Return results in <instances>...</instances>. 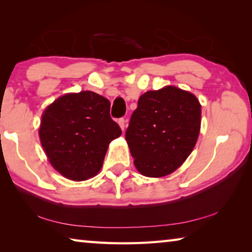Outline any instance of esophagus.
I'll return each instance as SVG.
<instances>
[{"label":"esophagus","mask_w":252,"mask_h":252,"mask_svg":"<svg viewBox=\"0 0 252 252\" xmlns=\"http://www.w3.org/2000/svg\"><path fill=\"white\" fill-rule=\"evenodd\" d=\"M118 123H119V126H120V127L122 130H125V127H126V120L123 118H120L118 120Z\"/></svg>","instance_id":"34e87169"}]
</instances>
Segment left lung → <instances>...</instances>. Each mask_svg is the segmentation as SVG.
I'll use <instances>...</instances> for the list:
<instances>
[{"mask_svg": "<svg viewBox=\"0 0 252 252\" xmlns=\"http://www.w3.org/2000/svg\"><path fill=\"white\" fill-rule=\"evenodd\" d=\"M200 125L201 105L192 93L176 87L144 93L126 132L135 168L151 178L172 173L192 152Z\"/></svg>", "mask_w": 252, "mask_h": 252, "instance_id": "1", "label": "left lung"}]
</instances>
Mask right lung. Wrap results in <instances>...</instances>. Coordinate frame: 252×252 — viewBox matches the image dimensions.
<instances>
[{
	"label": "right lung",
	"instance_id": "add662e5",
	"mask_svg": "<svg viewBox=\"0 0 252 252\" xmlns=\"http://www.w3.org/2000/svg\"><path fill=\"white\" fill-rule=\"evenodd\" d=\"M110 101L92 91L60 96L42 114L41 144L50 163L70 180L94 177L109 143L122 131L110 117Z\"/></svg>",
	"mask_w": 252,
	"mask_h": 252
}]
</instances>
